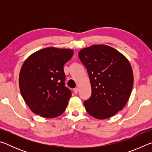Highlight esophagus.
Returning a JSON list of instances; mask_svg holds the SVG:
<instances>
[{"label": "esophagus", "instance_id": "esophagus-1", "mask_svg": "<svg viewBox=\"0 0 152 152\" xmlns=\"http://www.w3.org/2000/svg\"><path fill=\"white\" fill-rule=\"evenodd\" d=\"M74 93H75L76 94H78V88H74Z\"/></svg>", "mask_w": 152, "mask_h": 152}]
</instances>
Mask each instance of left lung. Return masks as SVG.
I'll use <instances>...</instances> for the list:
<instances>
[{
	"label": "left lung",
	"mask_w": 152,
	"mask_h": 152,
	"mask_svg": "<svg viewBox=\"0 0 152 152\" xmlns=\"http://www.w3.org/2000/svg\"><path fill=\"white\" fill-rule=\"evenodd\" d=\"M78 56L91 84V96L84 102L87 113L96 119H105L121 110L133 84V70L127 59L106 45L82 49Z\"/></svg>",
	"instance_id": "8db88e82"
}]
</instances>
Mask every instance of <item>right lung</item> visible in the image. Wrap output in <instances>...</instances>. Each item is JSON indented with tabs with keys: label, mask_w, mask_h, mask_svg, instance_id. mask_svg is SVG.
<instances>
[{
	"label": "right lung",
	"mask_w": 152,
	"mask_h": 152,
	"mask_svg": "<svg viewBox=\"0 0 152 152\" xmlns=\"http://www.w3.org/2000/svg\"><path fill=\"white\" fill-rule=\"evenodd\" d=\"M73 53L71 49L46 48L32 53L23 64L20 91L35 114L54 118L66 110L72 92L65 86L64 66Z\"/></svg>",
	"instance_id": "1"
}]
</instances>
